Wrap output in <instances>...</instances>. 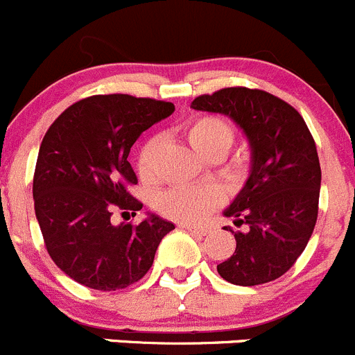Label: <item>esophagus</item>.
<instances>
[{"mask_svg":"<svg viewBox=\"0 0 355 355\" xmlns=\"http://www.w3.org/2000/svg\"><path fill=\"white\" fill-rule=\"evenodd\" d=\"M178 227H182V230H187L191 231V233L198 234V236H205V234L208 233V230H205V227H200V226H191V224H180Z\"/></svg>","mask_w":355,"mask_h":355,"instance_id":"obj_1","label":"esophagus"}]
</instances>
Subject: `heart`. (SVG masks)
I'll return each instance as SVG.
<instances>
[{"label":"heart","instance_id":"1","mask_svg":"<svg viewBox=\"0 0 355 355\" xmlns=\"http://www.w3.org/2000/svg\"><path fill=\"white\" fill-rule=\"evenodd\" d=\"M184 135L189 145L203 157L217 154V152H223L226 155L234 140L233 125L224 117L214 114L196 115L185 122ZM159 147H161V140L154 137L145 141L138 154L137 171L140 180L145 184L155 180ZM220 198H223L220 193L210 185L207 187H173L157 194L155 210L177 223L194 224L207 217L220 203Z\"/></svg>","mask_w":355,"mask_h":355}]
</instances>
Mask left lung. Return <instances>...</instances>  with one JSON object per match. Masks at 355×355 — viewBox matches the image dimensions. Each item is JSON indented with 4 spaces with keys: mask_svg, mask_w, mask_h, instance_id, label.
<instances>
[{
    "mask_svg": "<svg viewBox=\"0 0 355 355\" xmlns=\"http://www.w3.org/2000/svg\"><path fill=\"white\" fill-rule=\"evenodd\" d=\"M191 107L227 115L250 147L247 182L224 210L247 231L230 230L236 250L218 275L234 286L277 280L303 254L317 223L320 162L312 132L296 108L261 89H220Z\"/></svg>",
    "mask_w": 355,
    "mask_h": 355,
    "instance_id": "left-lung-1",
    "label": "left lung"
}]
</instances>
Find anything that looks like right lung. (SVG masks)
I'll return each instance as SVG.
<instances>
[{"instance_id":"obj_1","label":"right lung","mask_w":355,"mask_h":355,"mask_svg":"<svg viewBox=\"0 0 355 355\" xmlns=\"http://www.w3.org/2000/svg\"><path fill=\"white\" fill-rule=\"evenodd\" d=\"M173 103L98 94L66 108L40 145L35 214L59 270L96 291H119L145 277L175 226L148 214L140 224L110 223L112 208L137 215L138 178L128 155L141 132L173 114Z\"/></svg>"}]
</instances>
